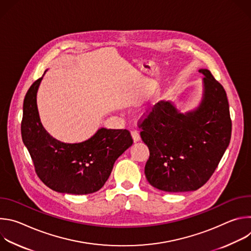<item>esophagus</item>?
Masks as SVG:
<instances>
[{
  "label": "esophagus",
  "mask_w": 251,
  "mask_h": 251,
  "mask_svg": "<svg viewBox=\"0 0 251 251\" xmlns=\"http://www.w3.org/2000/svg\"><path fill=\"white\" fill-rule=\"evenodd\" d=\"M131 136H132L134 142H138L140 140V134H139V132L137 130H133L131 132Z\"/></svg>",
  "instance_id": "34e87169"
}]
</instances>
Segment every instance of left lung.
I'll use <instances>...</instances> for the list:
<instances>
[{
    "mask_svg": "<svg viewBox=\"0 0 251 251\" xmlns=\"http://www.w3.org/2000/svg\"><path fill=\"white\" fill-rule=\"evenodd\" d=\"M203 75L202 97L196 109L180 112L172 101H159L139 123L150 151L145 166L154 188L182 193L202 187L216 171L231 137L226 93L210 71Z\"/></svg>",
    "mask_w": 251,
    "mask_h": 251,
    "instance_id": "8db88e82",
    "label": "left lung"
}]
</instances>
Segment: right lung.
Masks as SVG:
<instances>
[{
    "label": "right lung",
    "mask_w": 251,
    "mask_h": 251,
    "mask_svg": "<svg viewBox=\"0 0 251 251\" xmlns=\"http://www.w3.org/2000/svg\"><path fill=\"white\" fill-rule=\"evenodd\" d=\"M42 79L34 81L25 96L21 126L23 142L35 172L55 192L95 193L108 180L115 161L133 144L131 134L126 129L100 128L81 143L69 144L54 139L44 128L39 115L37 93Z\"/></svg>",
    "instance_id": "right-lung-1"
}]
</instances>
